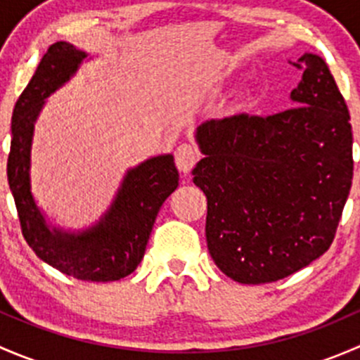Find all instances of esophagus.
I'll return each mask as SVG.
<instances>
[{
	"instance_id": "1",
	"label": "esophagus",
	"mask_w": 360,
	"mask_h": 360,
	"mask_svg": "<svg viewBox=\"0 0 360 360\" xmlns=\"http://www.w3.org/2000/svg\"><path fill=\"white\" fill-rule=\"evenodd\" d=\"M174 158H176L177 169H179L183 174H188L191 169H193L195 163L200 160V153H198V150L193 146V144L184 143L177 146L176 153H174Z\"/></svg>"
}]
</instances>
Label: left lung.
<instances>
[{"mask_svg": "<svg viewBox=\"0 0 360 360\" xmlns=\"http://www.w3.org/2000/svg\"><path fill=\"white\" fill-rule=\"evenodd\" d=\"M294 108L209 120L193 183L207 197L210 257L240 284L289 277L335 240L352 186V125L324 59L304 53Z\"/></svg>", "mask_w": 360, "mask_h": 360, "instance_id": "8db88e82", "label": "left lung"}]
</instances>
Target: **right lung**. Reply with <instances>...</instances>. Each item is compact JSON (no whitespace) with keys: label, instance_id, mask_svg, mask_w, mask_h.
<instances>
[{"label":"right lung","instance_id":"1","mask_svg":"<svg viewBox=\"0 0 360 360\" xmlns=\"http://www.w3.org/2000/svg\"><path fill=\"white\" fill-rule=\"evenodd\" d=\"M85 57L66 41L46 50L13 108L6 176L22 235L36 256L78 281L112 282L132 274L141 263L160 207L179 184V172L172 155L150 158L127 170L115 200L97 224L72 233L46 223L29 177L34 123L46 97L75 75Z\"/></svg>","mask_w":360,"mask_h":360}]
</instances>
